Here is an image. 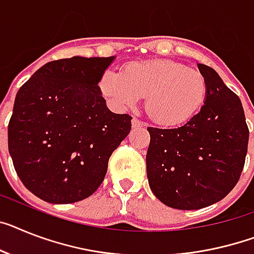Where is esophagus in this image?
Returning <instances> with one entry per match:
<instances>
[{"instance_id": "esophagus-1", "label": "esophagus", "mask_w": 254, "mask_h": 254, "mask_svg": "<svg viewBox=\"0 0 254 254\" xmlns=\"http://www.w3.org/2000/svg\"><path fill=\"white\" fill-rule=\"evenodd\" d=\"M131 127H133L134 129H138V127H144V124L142 123V121L138 120V119H133V120H131Z\"/></svg>"}]
</instances>
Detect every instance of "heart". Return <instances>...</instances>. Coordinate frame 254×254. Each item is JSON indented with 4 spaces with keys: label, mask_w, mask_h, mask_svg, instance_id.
<instances>
[{
    "label": "heart",
    "mask_w": 254,
    "mask_h": 254,
    "mask_svg": "<svg viewBox=\"0 0 254 254\" xmlns=\"http://www.w3.org/2000/svg\"><path fill=\"white\" fill-rule=\"evenodd\" d=\"M102 94L117 107H133L144 97V110L163 127H178L197 114L206 98V81L197 69L169 59L131 62L120 73L106 71Z\"/></svg>",
    "instance_id": "1"
}]
</instances>
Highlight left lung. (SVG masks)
<instances>
[{
    "label": "left lung",
    "instance_id": "8db88e82",
    "mask_svg": "<svg viewBox=\"0 0 254 254\" xmlns=\"http://www.w3.org/2000/svg\"><path fill=\"white\" fill-rule=\"evenodd\" d=\"M206 81L200 111L172 129L147 127V178L165 205L201 209L222 200L239 181L249 130L239 97L213 68L197 63Z\"/></svg>",
    "mask_w": 254,
    "mask_h": 254
}]
</instances>
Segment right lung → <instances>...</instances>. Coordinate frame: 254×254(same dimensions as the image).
Masks as SVG:
<instances>
[{"mask_svg": "<svg viewBox=\"0 0 254 254\" xmlns=\"http://www.w3.org/2000/svg\"><path fill=\"white\" fill-rule=\"evenodd\" d=\"M115 59L49 62L16 93L8 152L23 185L40 199L69 204L93 195L130 131L131 117L108 110L98 85Z\"/></svg>", "mask_w": 254, "mask_h": 254, "instance_id": "obj_1", "label": "right lung"}]
</instances>
